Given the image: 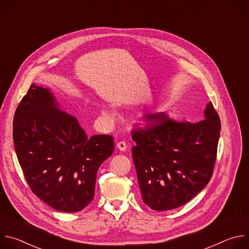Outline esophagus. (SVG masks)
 <instances>
[{"label":"esophagus","mask_w":249,"mask_h":249,"mask_svg":"<svg viewBox=\"0 0 249 249\" xmlns=\"http://www.w3.org/2000/svg\"><path fill=\"white\" fill-rule=\"evenodd\" d=\"M116 148L121 152H125L127 150V145L125 142H119V143H117L116 145Z\"/></svg>","instance_id":"1"}]
</instances>
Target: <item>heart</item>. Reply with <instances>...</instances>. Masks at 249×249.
I'll return each instance as SVG.
<instances>
[{
	"label": "heart",
	"instance_id": "obj_1",
	"mask_svg": "<svg viewBox=\"0 0 249 249\" xmlns=\"http://www.w3.org/2000/svg\"><path fill=\"white\" fill-rule=\"evenodd\" d=\"M101 112H102L103 115H108V114L113 113V110L110 107H108V106H102Z\"/></svg>",
	"mask_w": 249,
	"mask_h": 249
}]
</instances>
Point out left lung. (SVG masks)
<instances>
[{
    "label": "left lung",
    "instance_id": "obj_1",
    "mask_svg": "<svg viewBox=\"0 0 249 249\" xmlns=\"http://www.w3.org/2000/svg\"><path fill=\"white\" fill-rule=\"evenodd\" d=\"M204 119L175 122L164 113L148 116L149 126L134 130L133 160L144 203L155 211L178 208L209 183L221 131L219 115L209 101Z\"/></svg>",
    "mask_w": 249,
    "mask_h": 249
}]
</instances>
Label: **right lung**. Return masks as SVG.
Masks as SVG:
<instances>
[{"instance_id":"obj_1","label":"right lung","mask_w":249,"mask_h":249,"mask_svg":"<svg viewBox=\"0 0 249 249\" xmlns=\"http://www.w3.org/2000/svg\"><path fill=\"white\" fill-rule=\"evenodd\" d=\"M13 137L32 192L65 213L81 211L91 202L97 170L114 151L110 135L89 138L51 89L35 84L16 110Z\"/></svg>"}]
</instances>
